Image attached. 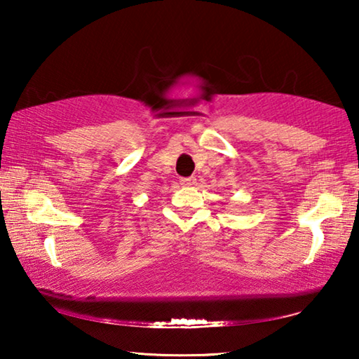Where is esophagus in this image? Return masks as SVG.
<instances>
[{
  "label": "esophagus",
  "instance_id": "1",
  "mask_svg": "<svg viewBox=\"0 0 359 359\" xmlns=\"http://www.w3.org/2000/svg\"><path fill=\"white\" fill-rule=\"evenodd\" d=\"M180 184L185 185V187L196 185V177H182V179H180Z\"/></svg>",
  "mask_w": 359,
  "mask_h": 359
}]
</instances>
